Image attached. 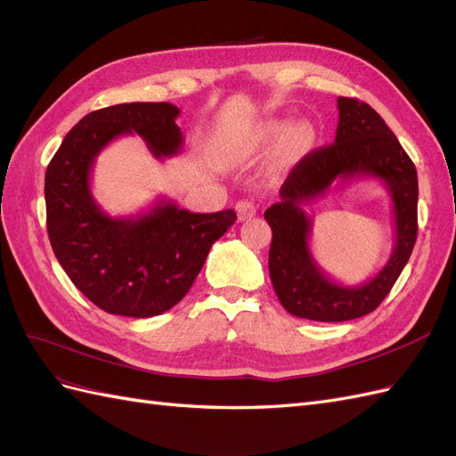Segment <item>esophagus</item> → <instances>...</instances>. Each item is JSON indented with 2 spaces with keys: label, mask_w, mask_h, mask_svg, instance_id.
<instances>
[{
  "label": "esophagus",
  "mask_w": 456,
  "mask_h": 456,
  "mask_svg": "<svg viewBox=\"0 0 456 456\" xmlns=\"http://www.w3.org/2000/svg\"><path fill=\"white\" fill-rule=\"evenodd\" d=\"M234 210H237V216H239L240 222H246V219L254 217L256 212H257L256 204L252 200H239L237 207H234Z\"/></svg>",
  "instance_id": "34e87169"
}]
</instances>
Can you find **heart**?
I'll use <instances>...</instances> for the list:
<instances>
[{"instance_id": "obj_1", "label": "heart", "mask_w": 456, "mask_h": 456, "mask_svg": "<svg viewBox=\"0 0 456 456\" xmlns=\"http://www.w3.org/2000/svg\"><path fill=\"white\" fill-rule=\"evenodd\" d=\"M276 140L278 142V165L289 167L299 160L314 142V130L313 126L301 121L289 125L286 119H271L263 123L259 130L252 138L244 140L242 143L231 145L225 153V159L229 160H246L257 151L269 148V145Z\"/></svg>"}]
</instances>
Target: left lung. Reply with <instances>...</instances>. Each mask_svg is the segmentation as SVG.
<instances>
[{"label": "left lung", "instance_id": "obj_1", "mask_svg": "<svg viewBox=\"0 0 456 456\" xmlns=\"http://www.w3.org/2000/svg\"><path fill=\"white\" fill-rule=\"evenodd\" d=\"M339 123L328 148L303 157L293 167L281 200L265 212L273 229L269 274L286 311L316 322H345L373 313L398 281L417 240L419 180L413 160L371 106L356 98H337ZM360 177L384 183L393 200L395 248L373 279L358 287L335 283L312 256L307 239L312 218L302 210L331 184L342 188Z\"/></svg>", "mask_w": 456, "mask_h": 456}]
</instances>
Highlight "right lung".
I'll list each match as a JSON object with an SVG mask.
<instances>
[{
    "label": "right lung",
    "instance_id": "right-lung-1",
    "mask_svg": "<svg viewBox=\"0 0 456 456\" xmlns=\"http://www.w3.org/2000/svg\"><path fill=\"white\" fill-rule=\"evenodd\" d=\"M180 108L132 102L85 115L45 172L47 231L69 281L102 311L151 318L180 303L212 244L234 224V210L195 214L157 199L148 212L111 217L93 197L91 174L115 138L138 134L155 159L178 155Z\"/></svg>",
    "mask_w": 456,
    "mask_h": 456
}]
</instances>
